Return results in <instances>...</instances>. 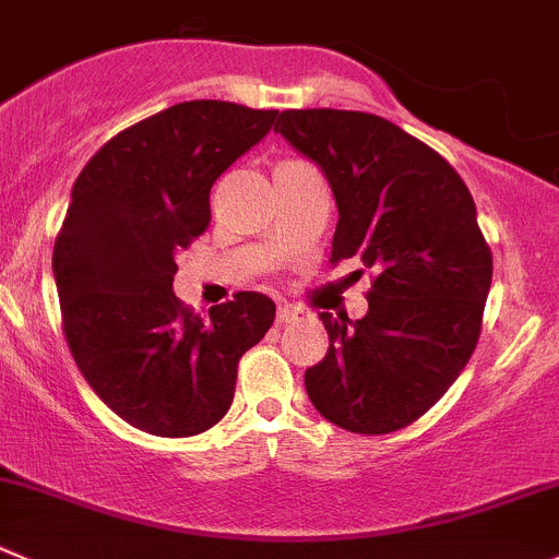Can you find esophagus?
<instances>
[{
  "label": "esophagus",
  "instance_id": "1",
  "mask_svg": "<svg viewBox=\"0 0 559 559\" xmlns=\"http://www.w3.org/2000/svg\"><path fill=\"white\" fill-rule=\"evenodd\" d=\"M306 317V311H300V308L295 306H278V317H275V322L278 324H292L297 322V319Z\"/></svg>",
  "mask_w": 559,
  "mask_h": 559
}]
</instances>
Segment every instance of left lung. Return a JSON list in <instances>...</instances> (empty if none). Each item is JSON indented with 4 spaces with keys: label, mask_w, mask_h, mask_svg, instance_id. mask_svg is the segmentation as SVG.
<instances>
[{
    "label": "left lung",
    "mask_w": 559,
    "mask_h": 559,
    "mask_svg": "<svg viewBox=\"0 0 559 559\" xmlns=\"http://www.w3.org/2000/svg\"><path fill=\"white\" fill-rule=\"evenodd\" d=\"M275 133L333 188L330 262L371 267L368 313L322 311L330 349L306 371L319 415L355 435H390L429 412L475 352L491 251L451 164L366 111L289 108Z\"/></svg>",
    "instance_id": "left-lung-1"
}]
</instances>
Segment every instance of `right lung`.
<instances>
[{
	"label": "right lung",
	"instance_id": "1",
	"mask_svg": "<svg viewBox=\"0 0 559 559\" xmlns=\"http://www.w3.org/2000/svg\"><path fill=\"white\" fill-rule=\"evenodd\" d=\"M278 111L226 100L164 108L108 139L81 169L53 242L62 330L103 404L155 437L213 429L237 362L264 338L259 292L202 319L175 297V257L210 226V188L262 142Z\"/></svg>",
	"mask_w": 559,
	"mask_h": 559
}]
</instances>
